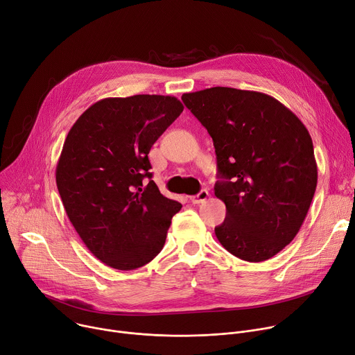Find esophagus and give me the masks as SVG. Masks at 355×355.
<instances>
[{
  "mask_svg": "<svg viewBox=\"0 0 355 355\" xmlns=\"http://www.w3.org/2000/svg\"><path fill=\"white\" fill-rule=\"evenodd\" d=\"M208 197H209V192L207 189H201L197 196L191 197V202L192 204H202L204 201H207Z\"/></svg>",
  "mask_w": 355,
  "mask_h": 355,
  "instance_id": "obj_1",
  "label": "esophagus"
}]
</instances>
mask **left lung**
I'll list each match as a JSON object with an SVG mask.
<instances>
[{
  "instance_id": "1",
  "label": "left lung",
  "mask_w": 355,
  "mask_h": 355,
  "mask_svg": "<svg viewBox=\"0 0 355 355\" xmlns=\"http://www.w3.org/2000/svg\"><path fill=\"white\" fill-rule=\"evenodd\" d=\"M181 99L214 141L215 196L227 207L218 241L242 261L270 259L300 231L317 187L306 125L261 92L216 86Z\"/></svg>"
}]
</instances>
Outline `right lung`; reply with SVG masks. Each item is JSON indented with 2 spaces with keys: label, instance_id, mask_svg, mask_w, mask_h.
<instances>
[{
  "label": "right lung",
  "instance_id": "right-lung-1",
  "mask_svg": "<svg viewBox=\"0 0 355 355\" xmlns=\"http://www.w3.org/2000/svg\"><path fill=\"white\" fill-rule=\"evenodd\" d=\"M182 110L174 96L106 98L80 114L63 143L56 166L63 208L86 248L113 269L151 262L182 207L161 194L148 171L151 146Z\"/></svg>",
  "mask_w": 355,
  "mask_h": 355
}]
</instances>
